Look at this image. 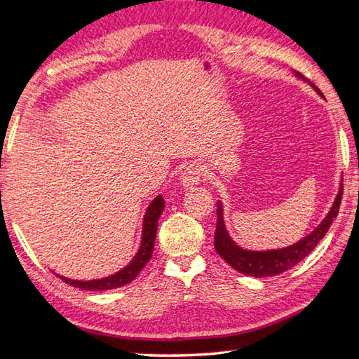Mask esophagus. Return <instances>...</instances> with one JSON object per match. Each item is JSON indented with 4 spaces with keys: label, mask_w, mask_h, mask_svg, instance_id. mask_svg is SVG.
Masks as SVG:
<instances>
[{
    "label": "esophagus",
    "mask_w": 359,
    "mask_h": 359,
    "mask_svg": "<svg viewBox=\"0 0 359 359\" xmlns=\"http://www.w3.org/2000/svg\"><path fill=\"white\" fill-rule=\"evenodd\" d=\"M203 167L198 164H190L187 165L184 172L181 175V181H182V186L184 187H192L195 184H198L203 178Z\"/></svg>",
    "instance_id": "34e87169"
}]
</instances>
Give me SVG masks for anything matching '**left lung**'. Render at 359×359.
I'll return each instance as SVG.
<instances>
[{"instance_id": "8db88e82", "label": "left lung", "mask_w": 359, "mask_h": 359, "mask_svg": "<svg viewBox=\"0 0 359 359\" xmlns=\"http://www.w3.org/2000/svg\"><path fill=\"white\" fill-rule=\"evenodd\" d=\"M296 77L304 79L301 72H296ZM314 90L319 94L320 91L314 86L310 80H306ZM342 198V184L339 187V192L336 195L333 206L328 212L327 217L324 218L320 224L318 226L309 236L299 240L297 243L282 248V250H271V251H250L240 248L236 241H233L228 231H226L224 220H223V206L222 201H217V229H215V237H214V246L217 254H220L222 257L229 263V265L236 269V271L252 276V277H268V276H277L287 271V269L297 265L299 262L304 260L306 255H309L316 245L319 243L323 237L330 229L333 220L338 215L339 212V204Z\"/></svg>"}]
</instances>
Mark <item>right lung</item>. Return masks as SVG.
Returning <instances> with one entry per match:
<instances>
[{
  "label": "right lung",
  "mask_w": 359,
  "mask_h": 359,
  "mask_svg": "<svg viewBox=\"0 0 359 359\" xmlns=\"http://www.w3.org/2000/svg\"><path fill=\"white\" fill-rule=\"evenodd\" d=\"M164 204L165 201L161 195H158L156 198L150 203V206L147 208V210H145V215H144L141 246H139L133 260H131L126 268H122L121 271L108 277H104V279H96V280H71L68 277H63L58 274L57 276L60 277L62 280L72 285V287L86 290V291H105V290L119 288V287H123V285L130 283L139 273L142 271V268L147 265V262L151 259L153 246H155V238H156V231H158V220L164 210Z\"/></svg>",
  "instance_id": "add662e5"
}]
</instances>
